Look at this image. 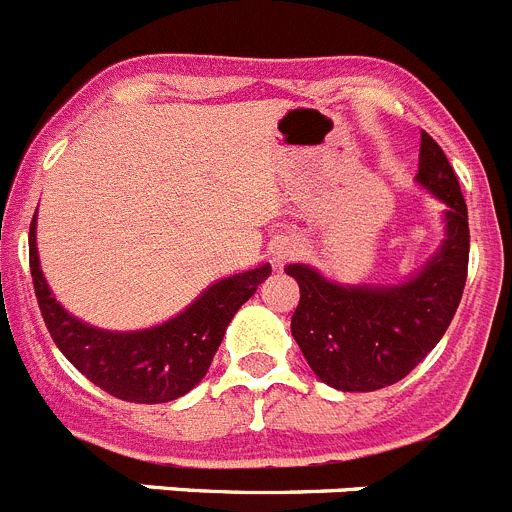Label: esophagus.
<instances>
[{
  "mask_svg": "<svg viewBox=\"0 0 512 512\" xmlns=\"http://www.w3.org/2000/svg\"><path fill=\"white\" fill-rule=\"evenodd\" d=\"M300 251V243L297 241H289V238H282V241L277 243V246H274V261H277V264H284V261L289 259V256H295V253Z\"/></svg>",
  "mask_w": 512,
  "mask_h": 512,
  "instance_id": "34e87169",
  "label": "esophagus"
}]
</instances>
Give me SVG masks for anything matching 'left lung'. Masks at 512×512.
Wrapping results in <instances>:
<instances>
[{
  "mask_svg": "<svg viewBox=\"0 0 512 512\" xmlns=\"http://www.w3.org/2000/svg\"><path fill=\"white\" fill-rule=\"evenodd\" d=\"M415 182L446 205V238L423 269L400 284H338L307 264H289L300 284L292 336L320 382L374 392L408 377L441 341L467 284L469 215L449 158L420 133Z\"/></svg>",
  "mask_w": 512,
  "mask_h": 512,
  "instance_id": "obj_1",
  "label": "left lung"
}]
</instances>
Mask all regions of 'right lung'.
Returning a JSON list of instances; mask_svg holds the SVG:
<instances>
[{"mask_svg":"<svg viewBox=\"0 0 512 512\" xmlns=\"http://www.w3.org/2000/svg\"><path fill=\"white\" fill-rule=\"evenodd\" d=\"M35 217L30 223V274L53 343L89 382L125 402H171L197 387L233 315L271 274V264H261L220 279L187 310L156 328L128 333L94 328L63 310L51 295L35 246Z\"/></svg>","mask_w":512,"mask_h":512,"instance_id":"1","label":"right lung"}]
</instances>
